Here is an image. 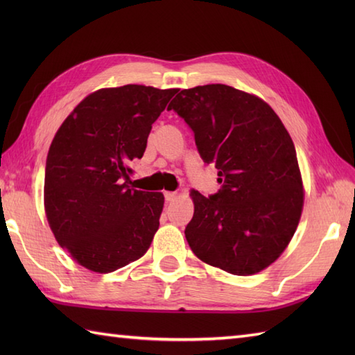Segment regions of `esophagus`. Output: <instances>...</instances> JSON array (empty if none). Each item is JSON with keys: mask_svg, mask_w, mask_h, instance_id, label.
Here are the masks:
<instances>
[{"mask_svg": "<svg viewBox=\"0 0 355 355\" xmlns=\"http://www.w3.org/2000/svg\"><path fill=\"white\" fill-rule=\"evenodd\" d=\"M177 197H178V193H177V192H164V200L168 201V202H171V201H175V200H177Z\"/></svg>", "mask_w": 355, "mask_h": 355, "instance_id": "obj_1", "label": "esophagus"}]
</instances>
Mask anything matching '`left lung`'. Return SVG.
<instances>
[{
	"label": "left lung",
	"instance_id": "1",
	"mask_svg": "<svg viewBox=\"0 0 355 355\" xmlns=\"http://www.w3.org/2000/svg\"><path fill=\"white\" fill-rule=\"evenodd\" d=\"M168 110L192 128L202 162L223 187L191 191L193 218L184 235L202 262L236 276L271 266L297 229L304 184L294 143L261 97L229 85L182 89Z\"/></svg>",
	"mask_w": 355,
	"mask_h": 355
}]
</instances>
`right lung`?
I'll return each mask as SVG.
<instances>
[{"label":"right lung","mask_w":355,"mask_h":355,"mask_svg":"<svg viewBox=\"0 0 355 355\" xmlns=\"http://www.w3.org/2000/svg\"><path fill=\"white\" fill-rule=\"evenodd\" d=\"M177 88H101L88 94L53 139L44 209L58 244L79 266L111 273L148 252L160 225L162 192L131 187L153 123Z\"/></svg>","instance_id":"add662e5"}]
</instances>
